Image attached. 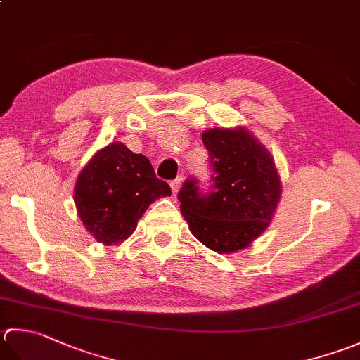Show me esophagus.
<instances>
[{
	"mask_svg": "<svg viewBox=\"0 0 360 360\" xmlns=\"http://www.w3.org/2000/svg\"><path fill=\"white\" fill-rule=\"evenodd\" d=\"M181 186H182V176H179V178H176L174 181L170 182V187H172V190H173V195H176V193L179 192Z\"/></svg>",
	"mask_w": 360,
	"mask_h": 360,
	"instance_id": "1",
	"label": "esophagus"
}]
</instances>
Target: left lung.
Listing matches in <instances>:
<instances>
[{
	"label": "left lung",
	"instance_id": "1",
	"mask_svg": "<svg viewBox=\"0 0 360 360\" xmlns=\"http://www.w3.org/2000/svg\"><path fill=\"white\" fill-rule=\"evenodd\" d=\"M212 165V187L187 179L179 190L181 214L192 234L220 255L250 246L269 228L281 198V178L271 154L252 134L212 128L202 132Z\"/></svg>",
	"mask_w": 360,
	"mask_h": 360
}]
</instances>
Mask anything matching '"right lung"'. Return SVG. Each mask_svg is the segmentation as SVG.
<instances>
[{
  "label": "right lung",
  "mask_w": 360,
  "mask_h": 360,
  "mask_svg": "<svg viewBox=\"0 0 360 360\" xmlns=\"http://www.w3.org/2000/svg\"><path fill=\"white\" fill-rule=\"evenodd\" d=\"M170 195V186L156 178L151 162L120 142L98 151L75 186L81 221L103 245L126 240L148 206Z\"/></svg>",
  "instance_id": "1"
}]
</instances>
